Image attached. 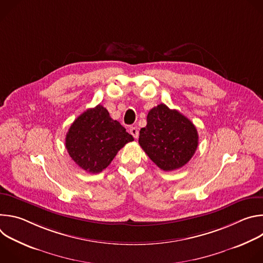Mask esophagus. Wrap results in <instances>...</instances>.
<instances>
[{
	"label": "esophagus",
	"instance_id": "obj_1",
	"mask_svg": "<svg viewBox=\"0 0 263 263\" xmlns=\"http://www.w3.org/2000/svg\"><path fill=\"white\" fill-rule=\"evenodd\" d=\"M129 130H130V133L132 134V136H133L134 138H137V137H138V130H137L136 127H131Z\"/></svg>",
	"mask_w": 263,
	"mask_h": 263
}]
</instances>
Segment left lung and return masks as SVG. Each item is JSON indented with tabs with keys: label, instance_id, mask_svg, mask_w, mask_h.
<instances>
[{
	"label": "left lung",
	"instance_id": "8db88e82",
	"mask_svg": "<svg viewBox=\"0 0 263 263\" xmlns=\"http://www.w3.org/2000/svg\"><path fill=\"white\" fill-rule=\"evenodd\" d=\"M138 142L145 154L165 172L178 170L194 156L199 143L195 125L177 110L160 104L148 111Z\"/></svg>",
	"mask_w": 263,
	"mask_h": 263
}]
</instances>
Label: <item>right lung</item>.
I'll return each instance as SVG.
<instances>
[{
	"label": "right lung",
	"mask_w": 263,
	"mask_h": 263,
	"mask_svg": "<svg viewBox=\"0 0 263 263\" xmlns=\"http://www.w3.org/2000/svg\"><path fill=\"white\" fill-rule=\"evenodd\" d=\"M133 140L118 121L110 118L107 109L98 105L74 120L66 133L65 146L76 164L88 173L98 174Z\"/></svg>",
	"instance_id": "right-lung-1"
}]
</instances>
